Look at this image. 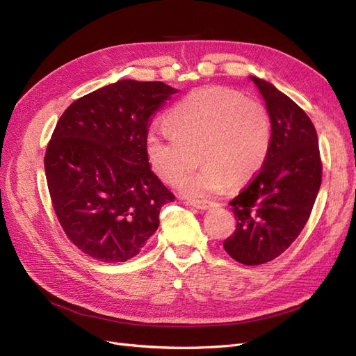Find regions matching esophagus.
<instances>
[{
	"mask_svg": "<svg viewBox=\"0 0 356 356\" xmlns=\"http://www.w3.org/2000/svg\"><path fill=\"white\" fill-rule=\"evenodd\" d=\"M186 204H187V207H195L200 211H207V209L215 207L213 202H207V200H187Z\"/></svg>",
	"mask_w": 356,
	"mask_h": 356,
	"instance_id": "1",
	"label": "esophagus"
}]
</instances>
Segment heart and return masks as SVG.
<instances>
[{
    "mask_svg": "<svg viewBox=\"0 0 356 356\" xmlns=\"http://www.w3.org/2000/svg\"><path fill=\"white\" fill-rule=\"evenodd\" d=\"M170 135L149 131L145 156L156 174L188 197H208L229 184L241 186L264 165L272 143L266 106L239 90L202 88L172 106L165 117ZM195 175H181L197 163ZM183 178L181 179L180 177Z\"/></svg>",
    "mask_w": 356,
    "mask_h": 356,
    "instance_id": "1",
    "label": "heart"
}]
</instances>
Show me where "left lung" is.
I'll return each instance as SVG.
<instances>
[{
  "label": "left lung",
  "mask_w": 356,
  "mask_h": 356,
  "mask_svg": "<svg viewBox=\"0 0 356 356\" xmlns=\"http://www.w3.org/2000/svg\"><path fill=\"white\" fill-rule=\"evenodd\" d=\"M266 101L272 143L261 170L232 202L236 230L224 242L233 260H275L306 225L322 179L318 135L307 114L272 83L250 77Z\"/></svg>",
  "instance_id": "1"
}]
</instances>
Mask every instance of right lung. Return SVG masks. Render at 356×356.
I'll use <instances>...</instances> for the list:
<instances>
[{"instance_id":"right-lung-1","label":"right lung","mask_w":356,"mask_h":356,"mask_svg":"<svg viewBox=\"0 0 356 356\" xmlns=\"http://www.w3.org/2000/svg\"><path fill=\"white\" fill-rule=\"evenodd\" d=\"M177 89L161 81L118 80L74 101L44 157L53 209L70 241L104 263L141 252L175 196L145 156L152 115Z\"/></svg>"}]
</instances>
